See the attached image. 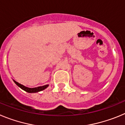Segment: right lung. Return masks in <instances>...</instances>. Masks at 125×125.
Listing matches in <instances>:
<instances>
[{
	"mask_svg": "<svg viewBox=\"0 0 125 125\" xmlns=\"http://www.w3.org/2000/svg\"><path fill=\"white\" fill-rule=\"evenodd\" d=\"M14 83H15L19 87V88H21V89H22L23 90H24V91H25L27 93H37V92H39V91H41L49 86V84H46V85H44V86H39V87H37V88H31L25 87V86L19 83L18 82L15 81V80H14Z\"/></svg>",
	"mask_w": 125,
	"mask_h": 125,
	"instance_id": "obj_1",
	"label": "right lung"
}]
</instances>
